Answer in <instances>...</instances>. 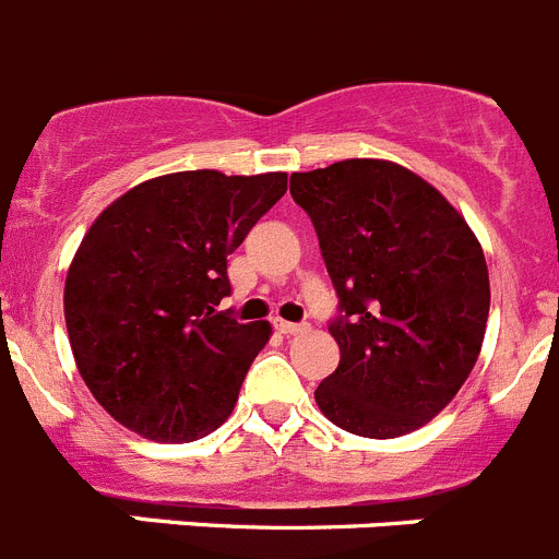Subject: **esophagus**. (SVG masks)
I'll return each mask as SVG.
<instances>
[{
  "label": "esophagus",
  "instance_id": "obj_1",
  "mask_svg": "<svg viewBox=\"0 0 559 559\" xmlns=\"http://www.w3.org/2000/svg\"><path fill=\"white\" fill-rule=\"evenodd\" d=\"M274 328L280 330L283 335H299V333H305V330H308V324H294V322H285V319H276Z\"/></svg>",
  "mask_w": 559,
  "mask_h": 559
}]
</instances>
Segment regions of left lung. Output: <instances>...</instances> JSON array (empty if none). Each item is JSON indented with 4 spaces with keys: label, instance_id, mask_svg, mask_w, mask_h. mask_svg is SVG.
Segmentation results:
<instances>
[{
    "label": "left lung",
    "instance_id": "left-lung-1",
    "mask_svg": "<svg viewBox=\"0 0 559 559\" xmlns=\"http://www.w3.org/2000/svg\"><path fill=\"white\" fill-rule=\"evenodd\" d=\"M310 215L341 316V349L316 403L338 428L394 439L456 397L481 353L490 274L481 243L437 187L386 159L290 176Z\"/></svg>",
    "mask_w": 559,
    "mask_h": 559
}]
</instances>
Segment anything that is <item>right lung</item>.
<instances>
[{"instance_id": "right-lung-1", "label": "right lung", "mask_w": 559, "mask_h": 559, "mask_svg": "<svg viewBox=\"0 0 559 559\" xmlns=\"http://www.w3.org/2000/svg\"><path fill=\"white\" fill-rule=\"evenodd\" d=\"M285 190L288 173H167L88 226L63 316L78 372L120 426L156 442L224 426L271 335L215 310L231 294L226 257Z\"/></svg>"}]
</instances>
